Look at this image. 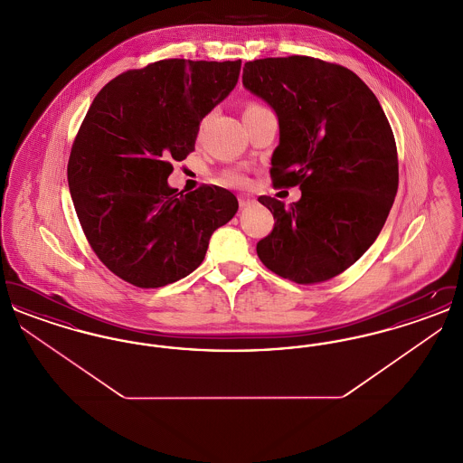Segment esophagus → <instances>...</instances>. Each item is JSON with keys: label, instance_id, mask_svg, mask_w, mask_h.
Listing matches in <instances>:
<instances>
[{"label": "esophagus", "instance_id": "34e87169", "mask_svg": "<svg viewBox=\"0 0 463 463\" xmlns=\"http://www.w3.org/2000/svg\"><path fill=\"white\" fill-rule=\"evenodd\" d=\"M238 201H240V206H241V208H246V206H250V204L253 203V198H251V196H244V194H241V196L238 198Z\"/></svg>", "mask_w": 463, "mask_h": 463}]
</instances>
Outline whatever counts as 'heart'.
I'll list each match as a JSON object with an SVG mask.
<instances>
[{"instance_id":"1","label":"heart","mask_w":463,"mask_h":463,"mask_svg":"<svg viewBox=\"0 0 463 463\" xmlns=\"http://www.w3.org/2000/svg\"><path fill=\"white\" fill-rule=\"evenodd\" d=\"M264 109H267V108H264V106H262V104H259V102H248V104L244 106L242 116H246V114H253V112H259V110ZM219 180H221L223 185H229V187H241V185L246 184V175L242 174L241 170L231 168V170H225Z\"/></svg>"}]
</instances>
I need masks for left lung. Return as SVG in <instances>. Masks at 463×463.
I'll return each mask as SVG.
<instances>
[{"instance_id":"left-lung-1","label":"left lung","mask_w":463,"mask_h":463,"mask_svg":"<svg viewBox=\"0 0 463 463\" xmlns=\"http://www.w3.org/2000/svg\"><path fill=\"white\" fill-rule=\"evenodd\" d=\"M242 85L276 110L270 176L302 198L260 196L274 229L257 242L262 264L298 285L342 274L373 244L399 184L394 133L373 91L347 67L269 57L242 67Z\"/></svg>"}]
</instances>
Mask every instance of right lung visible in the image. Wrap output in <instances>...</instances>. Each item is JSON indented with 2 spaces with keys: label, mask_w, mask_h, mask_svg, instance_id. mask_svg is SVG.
I'll list each match as a JSON object with an SVG mask.
<instances>
[{
  "label": "right lung",
  "mask_w": 463,
  "mask_h": 463,
  "mask_svg": "<svg viewBox=\"0 0 463 463\" xmlns=\"http://www.w3.org/2000/svg\"><path fill=\"white\" fill-rule=\"evenodd\" d=\"M241 61L165 59L132 69L93 99L72 142L67 182L91 250L137 288H161L203 262L238 212L217 185L184 194L172 163L194 151L201 119L238 83Z\"/></svg>",
  "instance_id": "add662e5"
}]
</instances>
